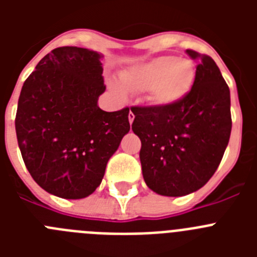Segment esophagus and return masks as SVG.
<instances>
[{
	"label": "esophagus",
	"instance_id": "esophagus-1",
	"mask_svg": "<svg viewBox=\"0 0 257 257\" xmlns=\"http://www.w3.org/2000/svg\"><path fill=\"white\" fill-rule=\"evenodd\" d=\"M134 118H135L134 113L133 112L128 113V122H130V123H133V122H134Z\"/></svg>",
	"mask_w": 257,
	"mask_h": 257
}]
</instances>
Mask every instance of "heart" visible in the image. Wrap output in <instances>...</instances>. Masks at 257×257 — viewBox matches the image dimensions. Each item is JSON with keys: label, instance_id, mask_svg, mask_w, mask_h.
Segmentation results:
<instances>
[{"label": "heart", "instance_id": "b5f03b06", "mask_svg": "<svg viewBox=\"0 0 257 257\" xmlns=\"http://www.w3.org/2000/svg\"><path fill=\"white\" fill-rule=\"evenodd\" d=\"M196 78V68L189 59L174 55L160 56L122 73L123 87L130 92L148 91L149 100L156 105H171L189 92ZM117 94L122 88L113 85Z\"/></svg>", "mask_w": 257, "mask_h": 257}]
</instances>
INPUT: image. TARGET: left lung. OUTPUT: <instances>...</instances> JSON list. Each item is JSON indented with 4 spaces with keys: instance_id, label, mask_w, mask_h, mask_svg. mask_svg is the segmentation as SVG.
I'll use <instances>...</instances> for the list:
<instances>
[{
    "instance_id": "8db88e82",
    "label": "left lung",
    "mask_w": 257,
    "mask_h": 257,
    "mask_svg": "<svg viewBox=\"0 0 257 257\" xmlns=\"http://www.w3.org/2000/svg\"><path fill=\"white\" fill-rule=\"evenodd\" d=\"M197 61L192 90L171 105L133 106L143 178L149 189L181 197L201 189L219 167L231 131L230 91L212 58Z\"/></svg>"
}]
</instances>
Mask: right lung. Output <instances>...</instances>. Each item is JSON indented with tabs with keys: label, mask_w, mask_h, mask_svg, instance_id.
Masks as SVG:
<instances>
[{
	"label": "right lung",
	"mask_w": 257,
	"mask_h": 257,
	"mask_svg": "<svg viewBox=\"0 0 257 257\" xmlns=\"http://www.w3.org/2000/svg\"><path fill=\"white\" fill-rule=\"evenodd\" d=\"M101 54L64 46L40 60L18 101V144L33 180L65 199L95 192L106 163L130 131L128 108L105 112Z\"/></svg>",
	"instance_id": "1"
}]
</instances>
